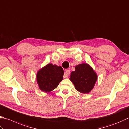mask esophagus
<instances>
[{"mask_svg":"<svg viewBox=\"0 0 129 129\" xmlns=\"http://www.w3.org/2000/svg\"><path fill=\"white\" fill-rule=\"evenodd\" d=\"M70 74V70H66V71H65V73H64V76H63L64 78H65V79L67 78V77H69V75Z\"/></svg>","mask_w":129,"mask_h":129,"instance_id":"obj_1","label":"esophagus"}]
</instances>
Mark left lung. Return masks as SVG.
I'll return each mask as SVG.
<instances>
[{
  "mask_svg": "<svg viewBox=\"0 0 129 129\" xmlns=\"http://www.w3.org/2000/svg\"><path fill=\"white\" fill-rule=\"evenodd\" d=\"M70 80L77 91L87 94L94 88L97 81V74L89 64L82 63L75 66V70L70 75Z\"/></svg>",
  "mask_w": 129,
  "mask_h": 129,
  "instance_id": "1",
  "label": "left lung"
}]
</instances>
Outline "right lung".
I'll list each match as a JSON object with an SVG mask.
<instances>
[{"mask_svg":"<svg viewBox=\"0 0 129 129\" xmlns=\"http://www.w3.org/2000/svg\"><path fill=\"white\" fill-rule=\"evenodd\" d=\"M64 71L61 66L49 63L38 70L36 81L42 91L49 93L55 89L63 79Z\"/></svg>","mask_w":129,"mask_h":129,"instance_id":"obj_1","label":"right lung"}]
</instances>
